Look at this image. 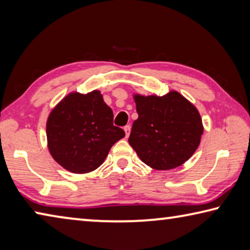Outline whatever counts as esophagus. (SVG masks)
I'll return each mask as SVG.
<instances>
[{"mask_svg":"<svg viewBox=\"0 0 250 250\" xmlns=\"http://www.w3.org/2000/svg\"><path fill=\"white\" fill-rule=\"evenodd\" d=\"M124 130H125V138H128L129 134H130V125H125V128H124Z\"/></svg>","mask_w":250,"mask_h":250,"instance_id":"obj_1","label":"esophagus"}]
</instances>
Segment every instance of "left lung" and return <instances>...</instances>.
Instances as JSON below:
<instances>
[{
    "label": "left lung",
    "instance_id": "left-lung-1",
    "mask_svg": "<svg viewBox=\"0 0 250 250\" xmlns=\"http://www.w3.org/2000/svg\"><path fill=\"white\" fill-rule=\"evenodd\" d=\"M138 119L130 146L143 163L155 170H171L186 162L200 146L202 118L177 91L162 97L134 95Z\"/></svg>",
    "mask_w": 250,
    "mask_h": 250
}]
</instances>
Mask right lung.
<instances>
[{
    "mask_svg": "<svg viewBox=\"0 0 250 250\" xmlns=\"http://www.w3.org/2000/svg\"><path fill=\"white\" fill-rule=\"evenodd\" d=\"M46 134L54 160L77 174L99 167L111 146L125 135L113 125L112 110L98 90L67 95L49 113Z\"/></svg>",
    "mask_w": 250,
    "mask_h": 250,
    "instance_id": "right-lung-1",
    "label": "right lung"
}]
</instances>
